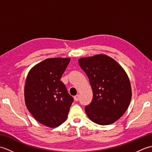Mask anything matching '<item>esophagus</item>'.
I'll list each match as a JSON object with an SVG mask.
<instances>
[{
	"mask_svg": "<svg viewBox=\"0 0 152 152\" xmlns=\"http://www.w3.org/2000/svg\"><path fill=\"white\" fill-rule=\"evenodd\" d=\"M74 101H78V100H79V95H77L76 96H74Z\"/></svg>",
	"mask_w": 152,
	"mask_h": 152,
	"instance_id": "1",
	"label": "esophagus"
}]
</instances>
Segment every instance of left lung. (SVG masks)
Instances as JSON below:
<instances>
[{"label":"left lung","mask_w":152,"mask_h":152,"mask_svg":"<svg viewBox=\"0 0 152 152\" xmlns=\"http://www.w3.org/2000/svg\"><path fill=\"white\" fill-rule=\"evenodd\" d=\"M78 63L88 76L93 97L85 107L89 118L106 125L117 121L127 110L131 99L129 79L118 63L106 55L80 58Z\"/></svg>","instance_id":"8db88e82"}]
</instances>
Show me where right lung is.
Returning <instances> with one entry per match:
<instances>
[{
  "instance_id": "add662e5",
  "label": "right lung",
  "mask_w": 152,
  "mask_h": 152,
  "mask_svg": "<svg viewBox=\"0 0 152 152\" xmlns=\"http://www.w3.org/2000/svg\"><path fill=\"white\" fill-rule=\"evenodd\" d=\"M70 61V58L46 59L32 68L27 76L25 104L35 119L47 127L62 124L73 102L60 80Z\"/></svg>"
}]
</instances>
